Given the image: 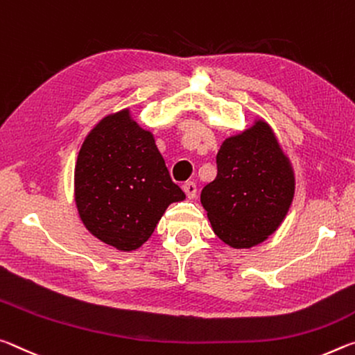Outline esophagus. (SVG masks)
I'll return each mask as SVG.
<instances>
[{
  "instance_id": "34e87169",
  "label": "esophagus",
  "mask_w": 355,
  "mask_h": 355,
  "mask_svg": "<svg viewBox=\"0 0 355 355\" xmlns=\"http://www.w3.org/2000/svg\"><path fill=\"white\" fill-rule=\"evenodd\" d=\"M182 190L185 191V195H187L189 200L195 198V196H196V185H195V182L187 181V182L182 185Z\"/></svg>"
}]
</instances>
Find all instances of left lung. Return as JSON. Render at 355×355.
<instances>
[{"instance_id": "1", "label": "left lung", "mask_w": 355, "mask_h": 355, "mask_svg": "<svg viewBox=\"0 0 355 355\" xmlns=\"http://www.w3.org/2000/svg\"><path fill=\"white\" fill-rule=\"evenodd\" d=\"M217 178L201 191L212 230L231 248H252L274 234L295 193L291 160L263 118L225 139Z\"/></svg>"}]
</instances>
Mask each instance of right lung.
<instances>
[{
  "instance_id": "obj_1",
  "label": "right lung",
  "mask_w": 355,
  "mask_h": 355,
  "mask_svg": "<svg viewBox=\"0 0 355 355\" xmlns=\"http://www.w3.org/2000/svg\"><path fill=\"white\" fill-rule=\"evenodd\" d=\"M73 196L85 228L119 252H135L166 207L185 200L171 181L150 130L130 108L110 113L86 135L73 173Z\"/></svg>"
}]
</instances>
